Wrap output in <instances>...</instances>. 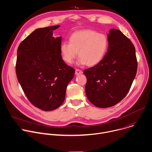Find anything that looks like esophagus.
<instances>
[{
    "instance_id": "esophagus-1",
    "label": "esophagus",
    "mask_w": 152,
    "mask_h": 152,
    "mask_svg": "<svg viewBox=\"0 0 152 152\" xmlns=\"http://www.w3.org/2000/svg\"><path fill=\"white\" fill-rule=\"evenodd\" d=\"M83 73V72L79 69H76L75 70V75H79Z\"/></svg>"
}]
</instances>
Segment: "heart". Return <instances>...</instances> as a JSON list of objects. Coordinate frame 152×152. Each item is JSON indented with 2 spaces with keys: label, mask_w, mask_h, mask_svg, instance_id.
Segmentation results:
<instances>
[{
  "label": "heart",
  "mask_w": 152,
  "mask_h": 152,
  "mask_svg": "<svg viewBox=\"0 0 152 152\" xmlns=\"http://www.w3.org/2000/svg\"><path fill=\"white\" fill-rule=\"evenodd\" d=\"M109 46L107 37L91 30H78L72 34L69 43H63L60 46L63 58L68 64L73 63L77 56L80 65L94 66L102 61Z\"/></svg>",
  "instance_id": "obj_1"
}]
</instances>
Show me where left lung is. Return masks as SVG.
Segmentation results:
<instances>
[{
  "label": "left lung",
  "mask_w": 152,
  "mask_h": 152,
  "mask_svg": "<svg viewBox=\"0 0 152 152\" xmlns=\"http://www.w3.org/2000/svg\"><path fill=\"white\" fill-rule=\"evenodd\" d=\"M107 39V51L102 61L83 72L86 96L100 108L113 106L124 98L137 70L135 49L130 39L117 29H111Z\"/></svg>",
  "instance_id": "obj_1"
}]
</instances>
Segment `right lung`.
Returning a JSON list of instances; mask_svg holds the SVG:
<instances>
[{"mask_svg":"<svg viewBox=\"0 0 152 152\" xmlns=\"http://www.w3.org/2000/svg\"><path fill=\"white\" fill-rule=\"evenodd\" d=\"M59 27L36 29L17 50L18 80L30 102L44 111L55 110L62 104L75 72L62 59V37H53V31Z\"/></svg>","mask_w":152,"mask_h":152,"instance_id":"1","label":"right lung"}]
</instances>
